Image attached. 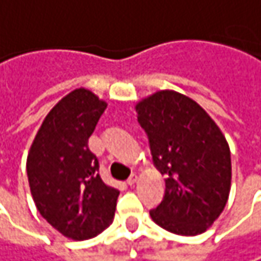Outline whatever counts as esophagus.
<instances>
[{"label": "esophagus", "instance_id": "34e87169", "mask_svg": "<svg viewBox=\"0 0 261 261\" xmlns=\"http://www.w3.org/2000/svg\"><path fill=\"white\" fill-rule=\"evenodd\" d=\"M137 181H138V177L134 174V175H130V177H129V179H127V184H129V186H135V182H137Z\"/></svg>", "mask_w": 261, "mask_h": 261}]
</instances>
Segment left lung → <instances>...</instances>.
<instances>
[{
    "mask_svg": "<svg viewBox=\"0 0 261 261\" xmlns=\"http://www.w3.org/2000/svg\"><path fill=\"white\" fill-rule=\"evenodd\" d=\"M135 110L166 186L150 211L153 221L175 234L203 233L230 193V148L223 132L199 103L175 90H159Z\"/></svg>",
    "mask_w": 261,
    "mask_h": 261,
    "instance_id": "obj_1",
    "label": "left lung"
}]
</instances>
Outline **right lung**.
I'll list each match as a JSON object with an SVG mask.
<instances>
[{"instance_id":"1","label":"right lung","mask_w":261,"mask_h":261,"mask_svg":"<svg viewBox=\"0 0 261 261\" xmlns=\"http://www.w3.org/2000/svg\"><path fill=\"white\" fill-rule=\"evenodd\" d=\"M107 108L80 87L56 103L38 129L27 159L31 195L47 223L64 236L86 241L114 218L119 190L99 175L89 138Z\"/></svg>"}]
</instances>
